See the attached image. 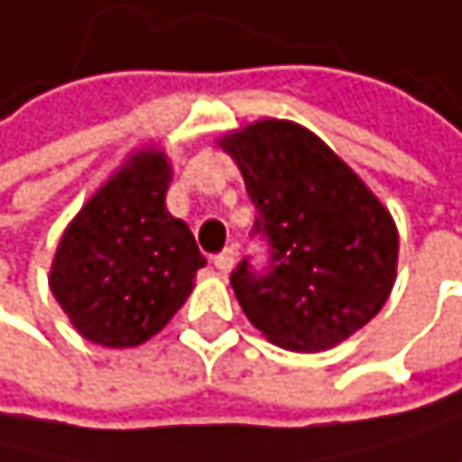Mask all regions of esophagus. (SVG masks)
Segmentation results:
<instances>
[{
  "label": "esophagus",
  "instance_id": "esophagus-1",
  "mask_svg": "<svg viewBox=\"0 0 462 462\" xmlns=\"http://www.w3.org/2000/svg\"><path fill=\"white\" fill-rule=\"evenodd\" d=\"M236 258H238V250H236V246H226L224 253H218L216 258H212V263H216V270H218V273L226 275V273L236 266Z\"/></svg>",
  "mask_w": 462,
  "mask_h": 462
}]
</instances>
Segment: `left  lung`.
Listing matches in <instances>:
<instances>
[{
	"instance_id": "left-lung-1",
	"label": "left lung",
	"mask_w": 462,
	"mask_h": 462,
	"mask_svg": "<svg viewBox=\"0 0 462 462\" xmlns=\"http://www.w3.org/2000/svg\"><path fill=\"white\" fill-rule=\"evenodd\" d=\"M270 266L229 275L250 324L292 352H324L381 312L398 275V226L374 192L315 133L263 118L221 138Z\"/></svg>"
}]
</instances>
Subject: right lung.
Here are the masks:
<instances>
[{
    "label": "right lung",
    "instance_id": "right-lung-1",
    "mask_svg": "<svg viewBox=\"0 0 462 462\" xmlns=\"http://www.w3.org/2000/svg\"><path fill=\"white\" fill-rule=\"evenodd\" d=\"M162 150L133 152L79 209L56 246L51 292L81 337L107 349L162 332L207 263L189 226L167 212Z\"/></svg>",
    "mask_w": 462,
    "mask_h": 462
}]
</instances>
